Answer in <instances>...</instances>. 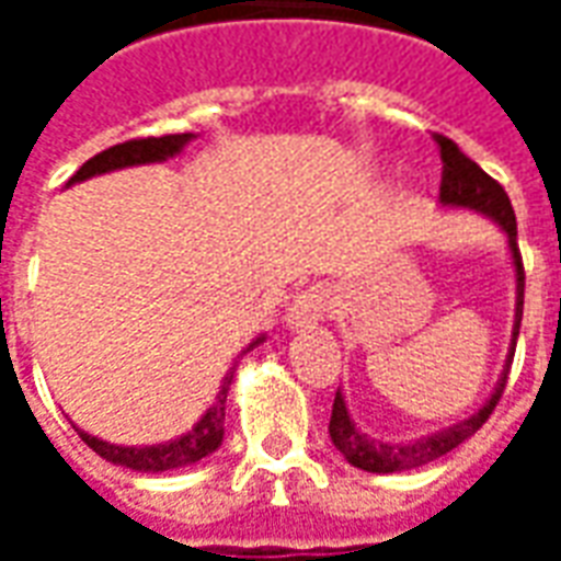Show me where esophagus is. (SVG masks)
Returning a JSON list of instances; mask_svg holds the SVG:
<instances>
[{
  "label": "esophagus",
  "instance_id": "obj_1",
  "mask_svg": "<svg viewBox=\"0 0 561 561\" xmlns=\"http://www.w3.org/2000/svg\"><path fill=\"white\" fill-rule=\"evenodd\" d=\"M324 312H328V288L324 285H312V288L297 294V300L288 306L285 324L291 330H309L324 318Z\"/></svg>",
  "mask_w": 561,
  "mask_h": 561
}]
</instances>
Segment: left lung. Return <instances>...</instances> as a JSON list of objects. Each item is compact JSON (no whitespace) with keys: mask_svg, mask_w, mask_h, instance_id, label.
<instances>
[{"mask_svg":"<svg viewBox=\"0 0 561 561\" xmlns=\"http://www.w3.org/2000/svg\"><path fill=\"white\" fill-rule=\"evenodd\" d=\"M435 144H438V152H442V188H438V201L445 207H462L474 209V213H483L505 231L507 249H511V257H514V273H517V309H514V336H511V352H507L505 369H502V378L495 385L493 397L483 402L481 409L474 414H469L466 421L454 423L447 430H438V433H430L417 438V442H409V445H393V442H378V438H369L357 426H354L352 414L345 409V400L336 390V400H333V414H330V438L340 450L342 457L352 462L354 469L376 471V474H390V471H409L421 469L433 459L445 457L454 447H459L466 438L481 430L486 417L493 414L495 402L502 400V390L507 385V373H511V360H514V348H517L519 336V321H523V288H526V273H523V257H519L517 245V216H514V207H511V197L502 185L495 183L490 173L483 171L478 161H471L462 149L454 144L445 135H435Z\"/></svg>","mask_w":561,"mask_h":561,"instance_id":"left-lung-1","label":"left lung"}]
</instances>
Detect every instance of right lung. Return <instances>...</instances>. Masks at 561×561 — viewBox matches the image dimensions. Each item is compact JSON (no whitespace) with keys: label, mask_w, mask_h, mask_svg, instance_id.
Masks as SVG:
<instances>
[{"label":"right lung","mask_w":561,"mask_h":561,"mask_svg":"<svg viewBox=\"0 0 561 561\" xmlns=\"http://www.w3.org/2000/svg\"><path fill=\"white\" fill-rule=\"evenodd\" d=\"M195 138L192 131L188 135H164V138H135L126 140V144H116V147L104 149L99 156H92L83 168H80L68 185L71 183H83L90 176H99V173H111L119 171V168H135V164H152V161H164L183 152V147L188 140ZM257 342H264V336H257L249 348H255ZM233 369H228V376L221 378V388L216 393V400L209 405L207 412L201 414V421L188 430L180 438H171L164 445H147V447H123V445H111V442H102L95 435L83 433L78 430V435L87 442V445L104 457L107 462H116V466H126V469L135 471H171V469H183V466H192L197 459L209 457L216 447L221 445L225 438V400H228V388H231Z\"/></svg>","instance_id":"add662e5"}]
</instances>
